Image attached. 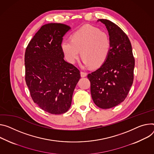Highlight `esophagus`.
<instances>
[{"label": "esophagus", "mask_w": 154, "mask_h": 154, "mask_svg": "<svg viewBox=\"0 0 154 154\" xmlns=\"http://www.w3.org/2000/svg\"><path fill=\"white\" fill-rule=\"evenodd\" d=\"M80 75L82 77H86L87 76V73L85 72H83V71H81L80 72Z\"/></svg>", "instance_id": "34e87169"}]
</instances>
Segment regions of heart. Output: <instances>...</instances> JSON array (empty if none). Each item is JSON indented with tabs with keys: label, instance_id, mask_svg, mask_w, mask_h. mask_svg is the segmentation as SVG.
I'll return each instance as SVG.
<instances>
[{
	"label": "heart",
	"instance_id": "b5f03b06",
	"mask_svg": "<svg viewBox=\"0 0 154 154\" xmlns=\"http://www.w3.org/2000/svg\"><path fill=\"white\" fill-rule=\"evenodd\" d=\"M61 48L69 63H74L81 51L84 66L97 67L107 60L111 42L107 32L93 26H84L73 33L72 40H64Z\"/></svg>",
	"mask_w": 154,
	"mask_h": 154
}]
</instances>
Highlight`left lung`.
Instances as JSON below:
<instances>
[{
	"label": "left lung",
	"instance_id": "8db88e82",
	"mask_svg": "<svg viewBox=\"0 0 154 154\" xmlns=\"http://www.w3.org/2000/svg\"><path fill=\"white\" fill-rule=\"evenodd\" d=\"M111 48L106 61L96 71L88 74L93 102L100 108L110 109L127 97L134 79V58L130 41L120 27L105 19Z\"/></svg>",
	"mask_w": 154,
	"mask_h": 154
}]
</instances>
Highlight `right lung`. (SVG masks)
I'll return each mask as SVG.
<instances>
[{"instance_id": "obj_1", "label": "right lung", "mask_w": 154, "mask_h": 154, "mask_svg": "<svg viewBox=\"0 0 154 154\" xmlns=\"http://www.w3.org/2000/svg\"><path fill=\"white\" fill-rule=\"evenodd\" d=\"M71 29L61 23L40 27L27 45L25 54V80L33 101L51 114L69 110L80 71L66 62L61 48L64 35Z\"/></svg>"}]
</instances>
